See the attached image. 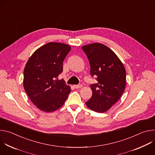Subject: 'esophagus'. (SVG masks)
Returning <instances> with one entry per match:
<instances>
[{
	"label": "esophagus",
	"mask_w": 155,
	"mask_h": 155,
	"mask_svg": "<svg viewBox=\"0 0 155 155\" xmlns=\"http://www.w3.org/2000/svg\"><path fill=\"white\" fill-rule=\"evenodd\" d=\"M74 86L76 88V89H80V88H81L83 86V85L82 84H78V85H74Z\"/></svg>",
	"instance_id": "1"
}]
</instances>
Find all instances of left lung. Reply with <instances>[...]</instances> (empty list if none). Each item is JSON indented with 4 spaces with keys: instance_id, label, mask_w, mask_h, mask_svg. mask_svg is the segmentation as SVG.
I'll return each instance as SVG.
<instances>
[{
    "instance_id": "obj_1",
    "label": "left lung",
    "mask_w": 155,
    "mask_h": 155,
    "mask_svg": "<svg viewBox=\"0 0 155 155\" xmlns=\"http://www.w3.org/2000/svg\"><path fill=\"white\" fill-rule=\"evenodd\" d=\"M90 64L92 77L97 76V83L91 85L93 94L86 102L90 109L104 113L121 97L126 87V70L117 54L108 47L94 43L81 47Z\"/></svg>"
}]
</instances>
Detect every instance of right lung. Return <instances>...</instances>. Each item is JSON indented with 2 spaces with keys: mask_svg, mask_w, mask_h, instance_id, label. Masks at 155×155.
<instances>
[{
  "mask_svg": "<svg viewBox=\"0 0 155 155\" xmlns=\"http://www.w3.org/2000/svg\"><path fill=\"white\" fill-rule=\"evenodd\" d=\"M67 44L50 42L35 50L24 69L23 86L32 103L45 112H54L64 105L71 91L64 80L62 62L71 51Z\"/></svg>",
  "mask_w": 155,
  "mask_h": 155,
  "instance_id": "obj_1",
  "label": "right lung"
}]
</instances>
